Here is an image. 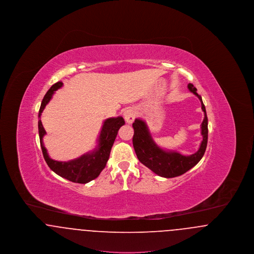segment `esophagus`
<instances>
[{"mask_svg":"<svg viewBox=\"0 0 254 254\" xmlns=\"http://www.w3.org/2000/svg\"><path fill=\"white\" fill-rule=\"evenodd\" d=\"M136 117V110L133 108H127L124 111V118L127 124H132Z\"/></svg>","mask_w":254,"mask_h":254,"instance_id":"esophagus-1","label":"esophagus"}]
</instances>
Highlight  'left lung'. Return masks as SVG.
<instances>
[{
	"label": "left lung",
	"mask_w": 254,
	"mask_h": 254,
	"mask_svg": "<svg viewBox=\"0 0 254 254\" xmlns=\"http://www.w3.org/2000/svg\"><path fill=\"white\" fill-rule=\"evenodd\" d=\"M189 89L199 98L205 117L201 125V134L203 136L202 143L199 149L191 155L185 156L176 151L165 150L156 145L153 141L150 132L145 122L140 119H135L132 124L134 128L133 135V147L139 161L146 168L152 170L155 174L165 178H173L180 176L192 169L195 165L202 159L205 154L207 145V117L202 97L196 91V87L192 84H189Z\"/></svg>",
	"instance_id": "left-lung-1"
}]
</instances>
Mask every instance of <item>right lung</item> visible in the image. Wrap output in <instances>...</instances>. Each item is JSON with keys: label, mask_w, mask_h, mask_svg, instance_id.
I'll use <instances>...</instances> for the list:
<instances>
[{"label": "right lung", "mask_w": 254, "mask_h": 254, "mask_svg": "<svg viewBox=\"0 0 254 254\" xmlns=\"http://www.w3.org/2000/svg\"><path fill=\"white\" fill-rule=\"evenodd\" d=\"M62 85L63 83L58 82L49 88V91L47 92V94L42 101L41 108L39 110V118L41 117L42 112L46 108V106L51 100L54 92L62 87ZM124 125L125 120L121 116L107 119L104 122V125L99 135L98 145L93 151H89L79 158L67 162H59L51 159L48 154V151L43 142V137L47 132L43 127L42 121L39 120L38 129L43 155L50 169L61 177L74 183L86 184L97 178L101 171L105 169L118 130Z\"/></svg>", "instance_id": "add662e5"}]
</instances>
